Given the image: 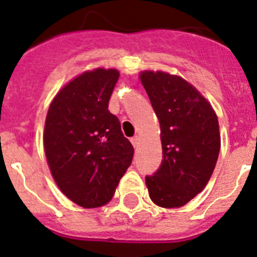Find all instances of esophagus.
I'll return each instance as SVG.
<instances>
[{
  "label": "esophagus",
  "instance_id": "esophagus-1",
  "mask_svg": "<svg viewBox=\"0 0 257 257\" xmlns=\"http://www.w3.org/2000/svg\"><path fill=\"white\" fill-rule=\"evenodd\" d=\"M131 142H132V145H134V147H139V145H140V137H139V136L132 137Z\"/></svg>",
  "mask_w": 257,
  "mask_h": 257
}]
</instances>
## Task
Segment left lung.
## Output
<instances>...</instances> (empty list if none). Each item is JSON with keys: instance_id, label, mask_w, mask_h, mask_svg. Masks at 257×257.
Masks as SVG:
<instances>
[{"instance_id": "obj_1", "label": "left lung", "mask_w": 257, "mask_h": 257, "mask_svg": "<svg viewBox=\"0 0 257 257\" xmlns=\"http://www.w3.org/2000/svg\"><path fill=\"white\" fill-rule=\"evenodd\" d=\"M160 122L162 162L146 177L150 199L165 209L181 207L205 189L221 147L211 103L181 76L165 71L139 75Z\"/></svg>"}]
</instances>
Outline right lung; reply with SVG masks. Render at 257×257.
Here are the masks:
<instances>
[{"label":"right lung","instance_id":"add662e5","mask_svg":"<svg viewBox=\"0 0 257 257\" xmlns=\"http://www.w3.org/2000/svg\"><path fill=\"white\" fill-rule=\"evenodd\" d=\"M118 77L116 68L80 73L56 93L46 116L51 175L61 192L85 209L111 201L134 157L120 121L107 110Z\"/></svg>","mask_w":257,"mask_h":257}]
</instances>
